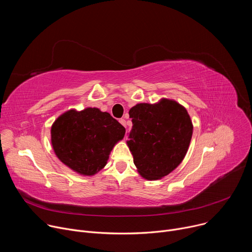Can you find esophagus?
I'll return each mask as SVG.
<instances>
[{
  "instance_id": "1",
  "label": "esophagus",
  "mask_w": 252,
  "mask_h": 252,
  "mask_svg": "<svg viewBox=\"0 0 252 252\" xmlns=\"http://www.w3.org/2000/svg\"><path fill=\"white\" fill-rule=\"evenodd\" d=\"M120 123H121L125 127H126V121L125 119H121V120H120Z\"/></svg>"
}]
</instances>
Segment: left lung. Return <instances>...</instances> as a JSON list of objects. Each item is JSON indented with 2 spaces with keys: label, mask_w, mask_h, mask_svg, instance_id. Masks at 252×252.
Returning a JSON list of instances; mask_svg holds the SVG:
<instances>
[{
  "label": "left lung",
  "mask_w": 252,
  "mask_h": 252,
  "mask_svg": "<svg viewBox=\"0 0 252 252\" xmlns=\"http://www.w3.org/2000/svg\"><path fill=\"white\" fill-rule=\"evenodd\" d=\"M132 127L127 147L138 173L157 181L170 173L184 160L193 126L185 106L173 99L137 103L129 110Z\"/></svg>",
  "instance_id": "obj_1"
}]
</instances>
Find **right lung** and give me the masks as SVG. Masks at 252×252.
<instances>
[{"label":"right lung","instance_id":"obj_1","mask_svg":"<svg viewBox=\"0 0 252 252\" xmlns=\"http://www.w3.org/2000/svg\"><path fill=\"white\" fill-rule=\"evenodd\" d=\"M126 128L109 113L96 107L61 115L51 128V141L58 158L82 175H94L102 169Z\"/></svg>","mask_w":252,"mask_h":252}]
</instances>
